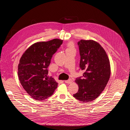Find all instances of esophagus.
I'll use <instances>...</instances> for the list:
<instances>
[{
  "label": "esophagus",
  "instance_id": "obj_1",
  "mask_svg": "<svg viewBox=\"0 0 130 130\" xmlns=\"http://www.w3.org/2000/svg\"><path fill=\"white\" fill-rule=\"evenodd\" d=\"M65 82L66 83H67V84H70V83H71L72 82V80L71 79H69L68 80L65 81Z\"/></svg>",
  "mask_w": 130,
  "mask_h": 130
}]
</instances>
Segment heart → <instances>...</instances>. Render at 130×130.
Returning <instances> with one entry per match:
<instances>
[{"instance_id": "b5f03b06", "label": "heart", "mask_w": 130, "mask_h": 130, "mask_svg": "<svg viewBox=\"0 0 130 130\" xmlns=\"http://www.w3.org/2000/svg\"><path fill=\"white\" fill-rule=\"evenodd\" d=\"M68 49L69 50H73V44L72 43H69L68 44Z\"/></svg>"}]
</instances>
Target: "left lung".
Wrapping results in <instances>:
<instances>
[{"label": "left lung", "instance_id": "8db88e82", "mask_svg": "<svg viewBox=\"0 0 130 130\" xmlns=\"http://www.w3.org/2000/svg\"><path fill=\"white\" fill-rule=\"evenodd\" d=\"M81 57L80 68L84 72L75 80L79 90L73 97L83 102L96 99L105 88L110 75V63L103 47L93 40L78 42Z\"/></svg>", "mask_w": 130, "mask_h": 130}]
</instances>
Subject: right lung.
Masks as SVG:
<instances>
[{
    "instance_id": "obj_1",
    "label": "right lung",
    "mask_w": 130,
    "mask_h": 130,
    "mask_svg": "<svg viewBox=\"0 0 130 130\" xmlns=\"http://www.w3.org/2000/svg\"><path fill=\"white\" fill-rule=\"evenodd\" d=\"M63 43L55 39L48 42L34 43L22 55L18 66L20 83L27 93L36 100L50 97L58 83L48 77L49 66L52 55Z\"/></svg>"
}]
</instances>
